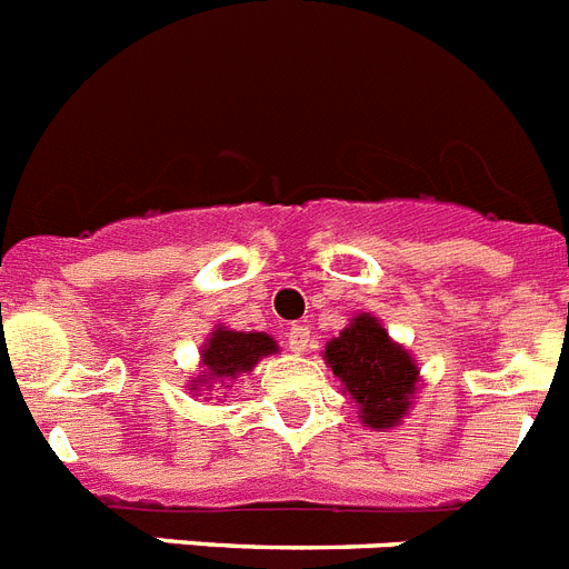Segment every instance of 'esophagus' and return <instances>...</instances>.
Returning <instances> with one entry per match:
<instances>
[{"label":"esophagus","instance_id":"1","mask_svg":"<svg viewBox=\"0 0 569 569\" xmlns=\"http://www.w3.org/2000/svg\"><path fill=\"white\" fill-rule=\"evenodd\" d=\"M308 341H310L308 325H293V328L288 330V345L293 353H305V350H308Z\"/></svg>","mask_w":569,"mask_h":569}]
</instances>
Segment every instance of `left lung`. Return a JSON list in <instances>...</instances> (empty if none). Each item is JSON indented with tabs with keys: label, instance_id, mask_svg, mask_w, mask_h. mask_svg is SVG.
<instances>
[{
	"label": "left lung",
	"instance_id": "8db88e82",
	"mask_svg": "<svg viewBox=\"0 0 569 569\" xmlns=\"http://www.w3.org/2000/svg\"><path fill=\"white\" fill-rule=\"evenodd\" d=\"M325 361L339 376L345 393L359 405L361 425L390 430L405 419L419 385V367L370 313L350 319L325 347Z\"/></svg>",
	"mask_w": 569,
	"mask_h": 569
}]
</instances>
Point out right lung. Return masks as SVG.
<instances>
[{
	"label": "right lung",
	"mask_w": 569,
	"mask_h": 569,
	"mask_svg": "<svg viewBox=\"0 0 569 569\" xmlns=\"http://www.w3.org/2000/svg\"><path fill=\"white\" fill-rule=\"evenodd\" d=\"M279 345L268 333H239L230 328H216L202 345V376L190 385L196 396L213 385L233 387L230 381L250 373L264 356L276 353Z\"/></svg>",
	"instance_id": "obj_1"
}]
</instances>
